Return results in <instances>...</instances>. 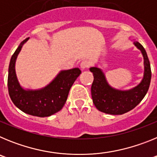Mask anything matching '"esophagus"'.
<instances>
[{
  "instance_id": "34e87169",
  "label": "esophagus",
  "mask_w": 157,
  "mask_h": 157,
  "mask_svg": "<svg viewBox=\"0 0 157 157\" xmlns=\"http://www.w3.org/2000/svg\"><path fill=\"white\" fill-rule=\"evenodd\" d=\"M90 61H89V60H87V59H83L82 61L81 62V63H80V67H81V68L82 69V70H84V69L89 67H90Z\"/></svg>"
}]
</instances>
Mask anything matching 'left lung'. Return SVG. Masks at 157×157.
<instances>
[{
	"label": "left lung",
	"instance_id": "left-lung-1",
	"mask_svg": "<svg viewBox=\"0 0 157 157\" xmlns=\"http://www.w3.org/2000/svg\"><path fill=\"white\" fill-rule=\"evenodd\" d=\"M134 45L141 51L144 59L143 78L139 84L127 90H122L109 85L104 71L98 66L91 67L94 75L91 86L93 102L100 112L110 115H122L132 110L142 101L148 92L151 81V67L144 47L133 40Z\"/></svg>",
	"mask_w": 157,
	"mask_h": 157
}]
</instances>
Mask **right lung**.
Here are the masks:
<instances>
[{"mask_svg": "<svg viewBox=\"0 0 157 157\" xmlns=\"http://www.w3.org/2000/svg\"><path fill=\"white\" fill-rule=\"evenodd\" d=\"M27 37L20 43L11 58L8 67V88L14 105L22 112L38 117H47L60 111L64 105L71 87L79 75L78 67L60 71L45 87L37 90L24 89L19 83L16 72V62Z\"/></svg>", "mask_w": 157, "mask_h": 157, "instance_id": "obj_1", "label": "right lung"}]
</instances>
